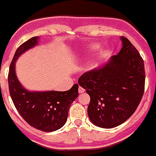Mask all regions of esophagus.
Listing matches in <instances>:
<instances>
[{
    "label": "esophagus",
    "instance_id": "obj_1",
    "mask_svg": "<svg viewBox=\"0 0 156 156\" xmlns=\"http://www.w3.org/2000/svg\"><path fill=\"white\" fill-rule=\"evenodd\" d=\"M78 92H79L80 94L81 93H84L85 89H83L82 87H78Z\"/></svg>",
    "mask_w": 156,
    "mask_h": 156
}]
</instances>
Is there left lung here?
<instances>
[{
  "label": "left lung",
  "instance_id": "left-lung-1",
  "mask_svg": "<svg viewBox=\"0 0 156 156\" xmlns=\"http://www.w3.org/2000/svg\"><path fill=\"white\" fill-rule=\"evenodd\" d=\"M122 47L102 66L78 78V84L90 97V119L97 126L112 128L134 114L144 95L145 69L143 58L125 37Z\"/></svg>",
  "mask_w": 156,
  "mask_h": 156
}]
</instances>
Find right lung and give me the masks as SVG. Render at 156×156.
<instances>
[{"label":"right lung","mask_w":156,"mask_h":156,"mask_svg":"<svg viewBox=\"0 0 156 156\" xmlns=\"http://www.w3.org/2000/svg\"><path fill=\"white\" fill-rule=\"evenodd\" d=\"M34 37L21 44L15 52L8 75L9 94L15 107L25 121L34 128L51 132L66 122L70 105L78 96V85L66 91H30L21 86L15 72V62L28 49L38 43Z\"/></svg>","instance_id":"obj_1"}]
</instances>
